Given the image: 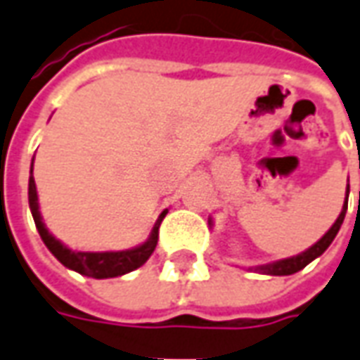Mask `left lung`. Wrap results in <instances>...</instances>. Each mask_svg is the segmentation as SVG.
Wrapping results in <instances>:
<instances>
[{"label": "left lung", "instance_id": "obj_1", "mask_svg": "<svg viewBox=\"0 0 360 360\" xmlns=\"http://www.w3.org/2000/svg\"><path fill=\"white\" fill-rule=\"evenodd\" d=\"M347 198H349V185H347ZM347 198H345V205H343V210H341V214L338 216V220L333 222V226H331L328 232L323 233L320 240L316 241L311 248H308V250L302 251V253H298V255H294V257L281 259V261H273V263H267V265L253 267V271H259V273H263V275H275V276L294 275V273L302 271V269L306 267L308 263H311L314 259L320 257L321 253L331 245V241L335 240L339 228H341V224H343V220H345ZM210 224H212V220H210Z\"/></svg>", "mask_w": 360, "mask_h": 360}]
</instances>
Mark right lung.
Listing matches in <instances>:
<instances>
[{
    "instance_id": "1",
    "label": "right lung",
    "mask_w": 360,
    "mask_h": 360,
    "mask_svg": "<svg viewBox=\"0 0 360 360\" xmlns=\"http://www.w3.org/2000/svg\"><path fill=\"white\" fill-rule=\"evenodd\" d=\"M29 206H31L32 218L37 224L40 238L44 241V245L49 248L50 253L64 265V267L72 269L75 273L91 278H112V276L127 275L134 269L142 267L150 255L154 253L155 245H158V232H160V224H162L163 216L167 214V210H163L160 218L155 220L154 228L150 238L140 243L132 250L124 251H72L66 248L60 240H56L52 233L46 230V226L42 222V216L39 210V195H37V185H34V177H32V163H31V177H29Z\"/></svg>"
}]
</instances>
